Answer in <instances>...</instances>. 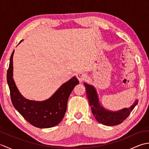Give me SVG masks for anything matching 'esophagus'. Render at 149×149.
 Masks as SVG:
<instances>
[{
  "label": "esophagus",
  "mask_w": 149,
  "mask_h": 149,
  "mask_svg": "<svg viewBox=\"0 0 149 149\" xmlns=\"http://www.w3.org/2000/svg\"><path fill=\"white\" fill-rule=\"evenodd\" d=\"M76 77H77V79H79L80 82L83 81V80H84L85 79L86 77V75L84 74V73L82 72H78L77 74H76Z\"/></svg>",
  "instance_id": "34e87169"
}]
</instances>
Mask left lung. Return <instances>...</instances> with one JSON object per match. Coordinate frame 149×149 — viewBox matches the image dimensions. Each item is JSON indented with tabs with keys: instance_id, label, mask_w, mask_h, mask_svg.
Returning a JSON list of instances; mask_svg holds the SVG:
<instances>
[{
	"instance_id": "obj_1",
	"label": "left lung",
	"mask_w": 149,
	"mask_h": 149,
	"mask_svg": "<svg viewBox=\"0 0 149 149\" xmlns=\"http://www.w3.org/2000/svg\"><path fill=\"white\" fill-rule=\"evenodd\" d=\"M83 84L86 88L88 100L89 101V105L91 106L93 115L97 121L103 125L113 126L121 123L127 118L138 102V99H136L130 107H125L115 111L108 110L100 102L95 88L93 85L86 83Z\"/></svg>"
}]
</instances>
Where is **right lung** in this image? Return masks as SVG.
I'll list each match as a JSON object with an SVG mask.
<instances>
[{
    "mask_svg": "<svg viewBox=\"0 0 149 149\" xmlns=\"http://www.w3.org/2000/svg\"><path fill=\"white\" fill-rule=\"evenodd\" d=\"M23 40H21L20 44ZM15 50L9 61L7 81L10 90L11 102L15 108L34 127L50 128L61 122L67 106L68 97L72 90L79 83L75 76L63 84L52 95L45 100L36 101L27 99L19 91L13 78V58Z\"/></svg>",
    "mask_w": 149,
    "mask_h": 149,
    "instance_id": "add662e5",
    "label": "right lung"
}]
</instances>
